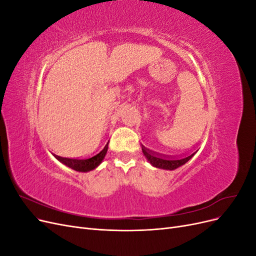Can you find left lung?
<instances>
[{
    "mask_svg": "<svg viewBox=\"0 0 256 256\" xmlns=\"http://www.w3.org/2000/svg\"><path fill=\"white\" fill-rule=\"evenodd\" d=\"M142 152L146 159L148 160L150 164L158 168H164V170H175L184 166L186 162H188L193 156H194L196 152L191 154H184V156H172V154H160L154 152L152 150L146 148L144 145H142Z\"/></svg>",
    "mask_w": 256,
    "mask_h": 256,
    "instance_id": "left-lung-1",
    "label": "left lung"
}]
</instances>
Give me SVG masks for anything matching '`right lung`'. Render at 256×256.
I'll list each match as a JSON object with an SVG mask.
<instances>
[{"instance_id": "obj_1", "label": "right lung", "mask_w": 256, "mask_h": 256, "mask_svg": "<svg viewBox=\"0 0 256 256\" xmlns=\"http://www.w3.org/2000/svg\"><path fill=\"white\" fill-rule=\"evenodd\" d=\"M108 145H109V142H106V144L102 148H100L96 154H92L88 157H63L56 154H53V156L60 162H62V164L67 166L68 168H72L74 171L88 172L96 168L100 164H102L108 152Z\"/></svg>"}]
</instances>
